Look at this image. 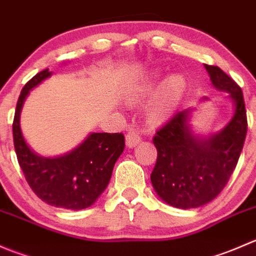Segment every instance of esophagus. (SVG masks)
Segmentation results:
<instances>
[{"label": "esophagus", "instance_id": "34e87169", "mask_svg": "<svg viewBox=\"0 0 256 256\" xmlns=\"http://www.w3.org/2000/svg\"><path fill=\"white\" fill-rule=\"evenodd\" d=\"M125 140H126V146H128V147H135L136 144H140L141 136L138 135V131L130 130L128 134H126Z\"/></svg>", "mask_w": 256, "mask_h": 256}]
</instances>
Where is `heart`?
I'll use <instances>...</instances> for the list:
<instances>
[{
  "mask_svg": "<svg viewBox=\"0 0 256 256\" xmlns=\"http://www.w3.org/2000/svg\"><path fill=\"white\" fill-rule=\"evenodd\" d=\"M161 73L152 72L134 85L128 94V102H138L151 95L147 105V118L154 122H161L177 110L186 94V80L180 74H172L161 82Z\"/></svg>",
  "mask_w": 256,
  "mask_h": 256,
  "instance_id": "1",
  "label": "heart"
}]
</instances>
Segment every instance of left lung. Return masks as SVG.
Returning a JSON list of instances; mask_svg holds the SVG:
<instances>
[{
	"instance_id": "1",
	"label": "left lung",
	"mask_w": 256,
	"mask_h": 256,
	"mask_svg": "<svg viewBox=\"0 0 256 256\" xmlns=\"http://www.w3.org/2000/svg\"><path fill=\"white\" fill-rule=\"evenodd\" d=\"M216 89L228 92L234 105L226 126L209 136L196 135L190 112H177L154 138L157 161L151 174L154 192L167 204L197 208L213 200L233 174L244 146L248 122L240 86L219 66L204 64ZM204 98L203 100H206Z\"/></svg>"
}]
</instances>
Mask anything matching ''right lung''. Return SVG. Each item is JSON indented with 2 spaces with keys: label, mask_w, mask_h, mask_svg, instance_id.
I'll list each match as a JSON object with an SVG mask.
<instances>
[{
  "label": "right lung",
  "mask_w": 256,
  "mask_h": 256,
  "mask_svg": "<svg viewBox=\"0 0 256 256\" xmlns=\"http://www.w3.org/2000/svg\"><path fill=\"white\" fill-rule=\"evenodd\" d=\"M52 76L44 69L20 92L14 120L18 164L38 198L54 207L80 210L94 204L109 184L114 166L125 147L122 134L92 132L70 152L56 157L36 154L20 130V112L30 90Z\"/></svg>",
  "instance_id": "add662e5"
}]
</instances>
